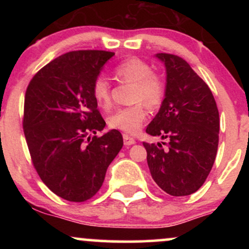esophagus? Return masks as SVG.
Here are the masks:
<instances>
[{
  "instance_id": "esophagus-1",
  "label": "esophagus",
  "mask_w": 249,
  "mask_h": 249,
  "mask_svg": "<svg viewBox=\"0 0 249 249\" xmlns=\"http://www.w3.org/2000/svg\"><path fill=\"white\" fill-rule=\"evenodd\" d=\"M123 139H124V145H125V146H130V145L136 144V141H134L132 137L127 136V134H124V136H123Z\"/></svg>"
}]
</instances>
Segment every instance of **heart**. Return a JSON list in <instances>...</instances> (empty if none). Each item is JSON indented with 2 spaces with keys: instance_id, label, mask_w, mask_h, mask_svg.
Wrapping results in <instances>:
<instances>
[{
  "instance_id": "b5f03b06",
  "label": "heart",
  "mask_w": 249,
  "mask_h": 249,
  "mask_svg": "<svg viewBox=\"0 0 249 249\" xmlns=\"http://www.w3.org/2000/svg\"><path fill=\"white\" fill-rule=\"evenodd\" d=\"M115 76L118 81L133 85L131 101L136 104L116 110L107 118L108 126L124 133L133 134L147 118V111L143 105L154 108L161 103L165 91L164 83L158 76L152 73V69L146 62L139 58H128L117 65ZM92 97L103 110L111 107L110 84L105 77L99 76L95 79L92 84Z\"/></svg>"
}]
</instances>
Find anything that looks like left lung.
<instances>
[{
    "label": "left lung",
    "mask_w": 249,
    "mask_h": 249,
    "mask_svg": "<svg viewBox=\"0 0 249 249\" xmlns=\"http://www.w3.org/2000/svg\"><path fill=\"white\" fill-rule=\"evenodd\" d=\"M164 63L166 87L158 113L146 133L167 139L142 142L151 176L162 191L173 196H190L210 174L219 144V111L208 85L181 57L156 53Z\"/></svg>",
    "instance_id": "8db88e82"
}]
</instances>
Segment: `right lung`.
<instances>
[{
    "label": "right lung",
    "mask_w": 249,
    "mask_h": 249,
    "mask_svg": "<svg viewBox=\"0 0 249 249\" xmlns=\"http://www.w3.org/2000/svg\"><path fill=\"white\" fill-rule=\"evenodd\" d=\"M115 53L71 51L33 77L24 98L25 141L37 173L50 191L69 201L92 198L123 147L119 131L101 137L105 122L92 84Z\"/></svg>",
    "instance_id": "1"
}]
</instances>
